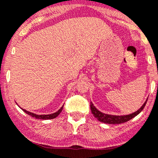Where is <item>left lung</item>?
I'll list each match as a JSON object with an SVG mask.
<instances>
[{
    "label": "left lung",
    "instance_id": "1",
    "mask_svg": "<svg viewBox=\"0 0 158 158\" xmlns=\"http://www.w3.org/2000/svg\"><path fill=\"white\" fill-rule=\"evenodd\" d=\"M147 101V100H146ZM146 101L145 102L144 104L142 106L140 109L138 110L135 112L132 113L131 115H122V116H118V115H107V114H104V113L100 112V111L96 109V107L93 106V104H90V108H91L92 113L93 115H94L95 118H96L99 121L103 123H110V124H119V123H126L127 121H129L130 119L133 118L134 117L136 116L137 115H139V113L143 110L145 105L146 104Z\"/></svg>",
    "mask_w": 158,
    "mask_h": 158
}]
</instances>
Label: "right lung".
I'll list each match as a JSON object with an SVG mask.
<instances>
[{
	"label": "right lung",
	"mask_w": 158,
	"mask_h": 158,
	"mask_svg": "<svg viewBox=\"0 0 158 158\" xmlns=\"http://www.w3.org/2000/svg\"><path fill=\"white\" fill-rule=\"evenodd\" d=\"M62 109H63V107H61V108H60V109L58 110L57 112L53 113V114H51V115H36V114H34V113H31V112H29V111H26V110H24V109H23V111H24V112L27 113V115H31V117H34V118H40V119H51V118H56V117L58 116V115H59L60 113H61V111H62Z\"/></svg>",
	"instance_id": "right-lung-1"
}]
</instances>
